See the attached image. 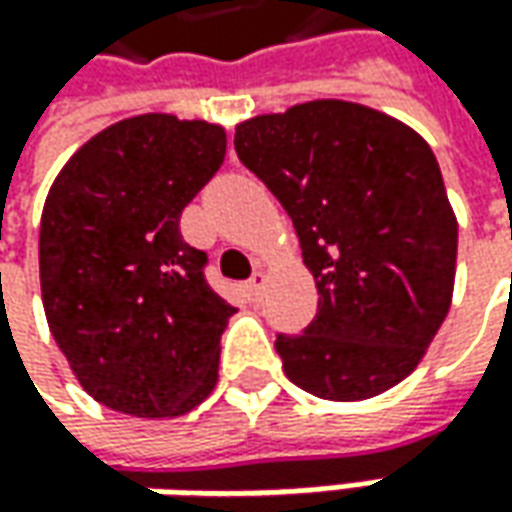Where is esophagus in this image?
Returning <instances> with one entry per match:
<instances>
[{
    "label": "esophagus",
    "mask_w": 512,
    "mask_h": 512,
    "mask_svg": "<svg viewBox=\"0 0 512 512\" xmlns=\"http://www.w3.org/2000/svg\"><path fill=\"white\" fill-rule=\"evenodd\" d=\"M266 272H255L249 277V294H252V300H260V294H263V286H266Z\"/></svg>",
    "instance_id": "obj_1"
}]
</instances>
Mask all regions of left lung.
I'll list each match as a JSON object with an SVG mask.
<instances>
[{"instance_id":"obj_1","label":"left lung","mask_w":512,"mask_h":512,"mask_svg":"<svg viewBox=\"0 0 512 512\" xmlns=\"http://www.w3.org/2000/svg\"><path fill=\"white\" fill-rule=\"evenodd\" d=\"M235 150L289 212L317 283L303 334H280L286 377L360 402L422 362L453 300L459 223L422 135L365 104L317 98L235 127Z\"/></svg>"}]
</instances>
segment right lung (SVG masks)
Instances as JSON below:
<instances>
[{"mask_svg": "<svg viewBox=\"0 0 512 512\" xmlns=\"http://www.w3.org/2000/svg\"><path fill=\"white\" fill-rule=\"evenodd\" d=\"M226 130L144 113L73 152L47 192L39 280L47 326L90 397L172 419L212 394L235 309L209 289L181 212L221 169Z\"/></svg>", "mask_w": 512, "mask_h": 512, "instance_id": "obj_1", "label": "right lung"}]
</instances>
